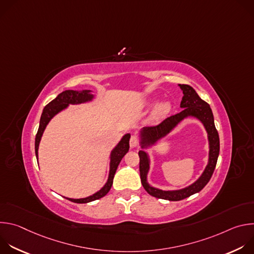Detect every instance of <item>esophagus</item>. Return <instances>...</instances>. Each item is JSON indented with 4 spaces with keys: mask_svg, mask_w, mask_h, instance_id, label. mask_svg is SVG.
I'll return each mask as SVG.
<instances>
[{
    "mask_svg": "<svg viewBox=\"0 0 254 254\" xmlns=\"http://www.w3.org/2000/svg\"><path fill=\"white\" fill-rule=\"evenodd\" d=\"M137 143H138V141H137V138H136V136H134V135H132L131 137H130V139H129V146H130V148H135V147H137Z\"/></svg>",
    "mask_w": 254,
    "mask_h": 254,
    "instance_id": "esophagus-1",
    "label": "esophagus"
}]
</instances>
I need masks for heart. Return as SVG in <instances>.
Returning <instances> with one entry per match:
<instances>
[{"mask_svg": "<svg viewBox=\"0 0 254 254\" xmlns=\"http://www.w3.org/2000/svg\"><path fill=\"white\" fill-rule=\"evenodd\" d=\"M155 105V101H152L149 103V106H154ZM171 108H172V104L170 101H163L161 103H159L153 112V116L152 119L154 121H159L164 119L170 112H171Z\"/></svg>", "mask_w": 254, "mask_h": 254, "instance_id": "1", "label": "heart"}]
</instances>
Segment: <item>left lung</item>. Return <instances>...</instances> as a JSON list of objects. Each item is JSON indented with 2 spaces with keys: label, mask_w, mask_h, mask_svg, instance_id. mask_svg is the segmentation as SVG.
<instances>
[{
  "label": "left lung",
  "mask_w": 254,
  "mask_h": 254,
  "mask_svg": "<svg viewBox=\"0 0 254 254\" xmlns=\"http://www.w3.org/2000/svg\"><path fill=\"white\" fill-rule=\"evenodd\" d=\"M183 91L182 101L180 107L183 111L167 118L161 124L155 127H144L139 130V146L142 150L138 152L139 156V175L140 182L150 195L169 201H180L193 194L200 192L210 181L215 170L217 159L219 156L220 141L218 131L214 124V117L210 105L200 98L195 89L187 84H179ZM187 117H195L200 120L207 131L209 142V157L208 164L202 175L191 186L179 190L165 191L151 187L147 182V174L149 170L150 160L143 148H148L154 144L167 134H168L181 121Z\"/></svg>",
  "instance_id": "obj_1"
}]
</instances>
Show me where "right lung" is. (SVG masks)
Listing matches in <instances>:
<instances>
[{
	"label": "right lung",
	"instance_id": "right-lung-1",
	"mask_svg": "<svg viewBox=\"0 0 254 254\" xmlns=\"http://www.w3.org/2000/svg\"><path fill=\"white\" fill-rule=\"evenodd\" d=\"M91 90H65L61 92L60 94L57 95L55 99H53L51 102H49L43 110V113L41 115L40 119V124H39V128L37 131V134H36L35 137V154L36 158L38 159V149H39V143L42 137V134L49 124V122L60 112L64 111L65 108L68 107L69 104H81L85 102H89L94 98V95L91 93ZM129 138L130 134L127 133L123 136V138L120 140V142L115 147V149L111 153V162H110V172H108V178L106 183L104 186L94 193L93 195H90L85 198H80V199H72V198H67L71 202L74 203H88L97 199L102 198L105 196L108 192H110L113 182H114V177L117 172V169L122 161V159L125 157V155L128 152L129 149Z\"/></svg>",
	"mask_w": 254,
	"mask_h": 254
}]
</instances>
